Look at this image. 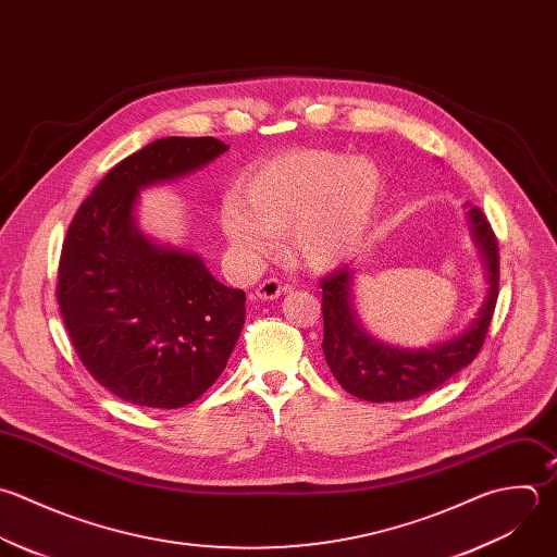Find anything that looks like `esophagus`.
<instances>
[{
	"mask_svg": "<svg viewBox=\"0 0 557 557\" xmlns=\"http://www.w3.org/2000/svg\"><path fill=\"white\" fill-rule=\"evenodd\" d=\"M284 293V286L277 277H269L264 280L258 288H256V297L258 299H264V301H271V299H277L280 295Z\"/></svg>",
	"mask_w": 557,
	"mask_h": 557,
	"instance_id": "obj_1",
	"label": "esophagus"
}]
</instances>
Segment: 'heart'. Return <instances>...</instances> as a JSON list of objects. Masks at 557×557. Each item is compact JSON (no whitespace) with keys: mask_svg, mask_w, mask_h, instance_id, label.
Listing matches in <instances>:
<instances>
[{"mask_svg":"<svg viewBox=\"0 0 557 557\" xmlns=\"http://www.w3.org/2000/svg\"><path fill=\"white\" fill-rule=\"evenodd\" d=\"M382 175L373 162L306 149L275 158L249 173L238 199L221 206V230L234 256L253 269L290 232L297 256L312 269H334L362 245L377 201Z\"/></svg>","mask_w":557,"mask_h":557,"instance_id":"1","label":"heart"}]
</instances>
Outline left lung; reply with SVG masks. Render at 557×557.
<instances>
[{
	"instance_id": "1",
	"label": "left lung",
	"mask_w": 557,
	"mask_h": 557,
	"mask_svg": "<svg viewBox=\"0 0 557 557\" xmlns=\"http://www.w3.org/2000/svg\"><path fill=\"white\" fill-rule=\"evenodd\" d=\"M475 243L488 271V295L478 319L460 336L430 349H397L371 338L358 323L351 304L354 271L341 267L321 280L323 354L338 384L354 397L386 404L417 399L443 386L480 354L499 297V243L475 206L469 212Z\"/></svg>"
}]
</instances>
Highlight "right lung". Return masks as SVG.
Wrapping results in <instances>:
<instances>
[{
    "label": "right lung",
    "instance_id": "1",
    "mask_svg": "<svg viewBox=\"0 0 557 557\" xmlns=\"http://www.w3.org/2000/svg\"><path fill=\"white\" fill-rule=\"evenodd\" d=\"M230 147L166 136L114 164L75 212L55 299L84 369L119 399L175 410L223 373L245 323V293L195 253L158 247L134 223L138 190L182 177Z\"/></svg>",
    "mask_w": 557,
    "mask_h": 557
}]
</instances>
